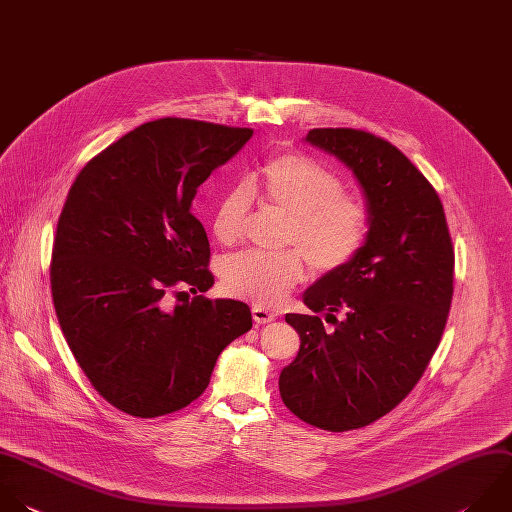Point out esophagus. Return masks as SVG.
<instances>
[{"label":"esophagus","instance_id":"obj_1","mask_svg":"<svg viewBox=\"0 0 512 512\" xmlns=\"http://www.w3.org/2000/svg\"><path fill=\"white\" fill-rule=\"evenodd\" d=\"M252 318H254L256 324H268V322H272L276 318V314L266 310V308H262V306H252Z\"/></svg>","mask_w":512,"mask_h":512}]
</instances>
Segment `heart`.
<instances>
[{"mask_svg":"<svg viewBox=\"0 0 512 512\" xmlns=\"http://www.w3.org/2000/svg\"><path fill=\"white\" fill-rule=\"evenodd\" d=\"M286 218L278 254L242 252L224 262L222 284L230 296L274 308L304 278V258L318 274L348 266L368 236L366 204L344 194L342 180L302 154L268 158L250 182L228 188L214 210L212 232L218 242L236 244L246 230L252 202Z\"/></svg>","mask_w":512,"mask_h":512,"instance_id":"b5f03b06","label":"heart"}]
</instances>
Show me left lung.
Segmentation results:
<instances>
[{
	"instance_id": "1",
	"label": "left lung",
	"mask_w": 512,
	"mask_h": 512,
	"mask_svg": "<svg viewBox=\"0 0 512 512\" xmlns=\"http://www.w3.org/2000/svg\"><path fill=\"white\" fill-rule=\"evenodd\" d=\"M306 142L352 170L370 228L348 266L304 292L314 314H286L300 350L278 384L300 420L344 432L390 412L424 374L452 302L454 248L436 190L396 146L352 128H316Z\"/></svg>"
}]
</instances>
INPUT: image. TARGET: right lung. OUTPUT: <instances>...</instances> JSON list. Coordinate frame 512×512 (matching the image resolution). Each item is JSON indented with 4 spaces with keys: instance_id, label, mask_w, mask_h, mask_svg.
Returning <instances> with one entry per match:
<instances>
[{
    "instance_id": "1",
    "label": "right lung",
    "mask_w": 512,
    "mask_h": 512,
    "mask_svg": "<svg viewBox=\"0 0 512 512\" xmlns=\"http://www.w3.org/2000/svg\"><path fill=\"white\" fill-rule=\"evenodd\" d=\"M186 118L138 126L78 174L58 220L52 296L92 386L118 410L156 418L196 400L220 352L252 328L238 300H210V242L192 214L200 184L252 138ZM193 302L165 308V294ZM187 294V293H186Z\"/></svg>"
}]
</instances>
